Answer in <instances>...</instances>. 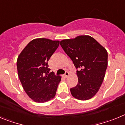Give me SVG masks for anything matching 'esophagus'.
<instances>
[{"instance_id":"esophagus-1","label":"esophagus","mask_w":125,"mask_h":125,"mask_svg":"<svg viewBox=\"0 0 125 125\" xmlns=\"http://www.w3.org/2000/svg\"><path fill=\"white\" fill-rule=\"evenodd\" d=\"M69 76V72H66V73H65L64 75V76L66 78H68Z\"/></svg>"}]
</instances>
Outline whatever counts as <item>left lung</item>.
<instances>
[{"instance_id":"1","label":"left lung","mask_w":125,"mask_h":125,"mask_svg":"<svg viewBox=\"0 0 125 125\" xmlns=\"http://www.w3.org/2000/svg\"><path fill=\"white\" fill-rule=\"evenodd\" d=\"M60 44L73 62L78 83L71 88L73 96L79 100L92 98L99 91L108 66V52L88 35L61 41Z\"/></svg>"}]
</instances>
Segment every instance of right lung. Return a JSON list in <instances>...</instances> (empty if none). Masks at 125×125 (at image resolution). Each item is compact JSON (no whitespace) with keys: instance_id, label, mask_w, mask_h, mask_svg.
Wrapping results in <instances>:
<instances>
[{"instance_id":"1","label":"right lung","mask_w":125,"mask_h":125,"mask_svg":"<svg viewBox=\"0 0 125 125\" xmlns=\"http://www.w3.org/2000/svg\"><path fill=\"white\" fill-rule=\"evenodd\" d=\"M59 41L34 39L17 57L19 78L24 91L36 103H45L54 98L61 76L48 74V61L57 49Z\"/></svg>"}]
</instances>
